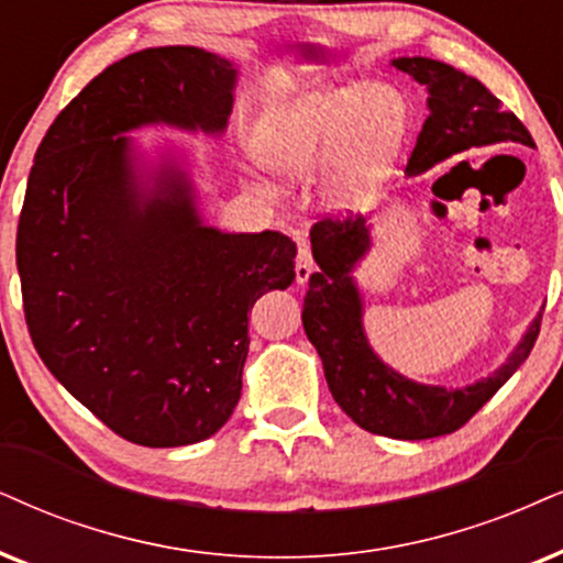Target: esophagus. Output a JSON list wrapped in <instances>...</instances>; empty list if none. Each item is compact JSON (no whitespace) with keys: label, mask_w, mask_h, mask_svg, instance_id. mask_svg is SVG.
Returning <instances> with one entry per match:
<instances>
[{"label":"esophagus","mask_w":563,"mask_h":563,"mask_svg":"<svg viewBox=\"0 0 563 563\" xmlns=\"http://www.w3.org/2000/svg\"><path fill=\"white\" fill-rule=\"evenodd\" d=\"M296 244H298V254H296V283H298V286H303V283L309 280V275L314 273V260H311V249H309V244H306V239L298 236Z\"/></svg>","instance_id":"obj_1"}]
</instances>
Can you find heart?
Masks as SVG:
<instances>
[{
    "label": "heart",
    "mask_w": 563,
    "mask_h": 563,
    "mask_svg": "<svg viewBox=\"0 0 563 563\" xmlns=\"http://www.w3.org/2000/svg\"><path fill=\"white\" fill-rule=\"evenodd\" d=\"M408 130V103L384 82L311 88L269 106L254 126L252 155L286 184L327 176L332 210H358L393 174Z\"/></svg>",
    "instance_id": "obj_1"
}]
</instances>
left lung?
Returning a JSON list of instances; mask_svg holds the SVG:
<instances>
[{"label": "left lung", "instance_id": "left-lung-1", "mask_svg": "<svg viewBox=\"0 0 563 563\" xmlns=\"http://www.w3.org/2000/svg\"><path fill=\"white\" fill-rule=\"evenodd\" d=\"M393 67L429 90V119L405 168L408 176L426 174L471 147L501 142L536 145L525 124L475 77L426 56H400L393 59ZM309 236L319 269L311 273L303 298V330L322 358L334 402L361 429L405 441L457 431L499 393L536 345L543 311L494 374L467 387L412 382L384 364L364 330V296L353 273L372 249L368 218H324Z\"/></svg>", "mask_w": 563, "mask_h": 563}]
</instances>
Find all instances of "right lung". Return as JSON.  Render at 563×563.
<instances>
[{"label":"right lung","mask_w":563,"mask_h":563,"mask_svg":"<svg viewBox=\"0 0 563 563\" xmlns=\"http://www.w3.org/2000/svg\"><path fill=\"white\" fill-rule=\"evenodd\" d=\"M239 67L158 46L106 67L48 126L18 223L25 322L48 372L92 416L142 446L223 429L241 397L249 311L296 277L280 231L202 220L187 153L151 163L130 132L220 137Z\"/></svg>","instance_id":"add662e5"}]
</instances>
